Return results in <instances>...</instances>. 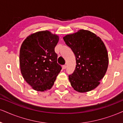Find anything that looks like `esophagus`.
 Returning a JSON list of instances; mask_svg holds the SVG:
<instances>
[{"instance_id":"34e87169","label":"esophagus","mask_w":123,"mask_h":123,"mask_svg":"<svg viewBox=\"0 0 123 123\" xmlns=\"http://www.w3.org/2000/svg\"><path fill=\"white\" fill-rule=\"evenodd\" d=\"M62 68H63V69H65L66 68V65H64V66H62Z\"/></svg>"}]
</instances>
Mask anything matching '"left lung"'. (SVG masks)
<instances>
[{"instance_id":"8db88e82","label":"left lung","mask_w":123,"mask_h":123,"mask_svg":"<svg viewBox=\"0 0 123 123\" xmlns=\"http://www.w3.org/2000/svg\"><path fill=\"white\" fill-rule=\"evenodd\" d=\"M75 54L76 65L69 75L76 91L84 93L96 88L104 78L108 66V55L101 38L88 30H80L63 37Z\"/></svg>"}]
</instances>
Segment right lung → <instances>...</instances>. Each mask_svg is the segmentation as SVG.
Returning a JSON list of instances; mask_svg holds the SVG:
<instances>
[{
  "instance_id": "1",
  "label": "right lung",
  "mask_w": 123,
  "mask_h": 123,
  "mask_svg": "<svg viewBox=\"0 0 123 123\" xmlns=\"http://www.w3.org/2000/svg\"><path fill=\"white\" fill-rule=\"evenodd\" d=\"M59 40L58 35L46 30L31 34L22 44L19 54L21 73L34 90L43 92L51 89L61 71L55 52Z\"/></svg>"
}]
</instances>
